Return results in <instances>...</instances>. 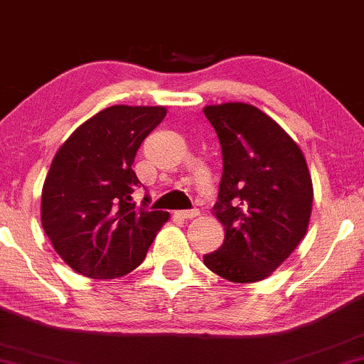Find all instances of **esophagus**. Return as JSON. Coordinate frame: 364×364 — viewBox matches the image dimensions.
Segmentation results:
<instances>
[{
	"mask_svg": "<svg viewBox=\"0 0 364 364\" xmlns=\"http://www.w3.org/2000/svg\"><path fill=\"white\" fill-rule=\"evenodd\" d=\"M198 214H200V212L196 210V208H193V210H179V212H176V215L179 217V219H195V217Z\"/></svg>",
	"mask_w": 364,
	"mask_h": 364,
	"instance_id": "34e87169",
	"label": "esophagus"
}]
</instances>
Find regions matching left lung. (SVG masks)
<instances>
[{
	"instance_id": "1",
	"label": "left lung",
	"mask_w": 364,
	"mask_h": 364,
	"mask_svg": "<svg viewBox=\"0 0 364 364\" xmlns=\"http://www.w3.org/2000/svg\"><path fill=\"white\" fill-rule=\"evenodd\" d=\"M223 149V179L212 214L224 243L203 257L229 282L272 275L306 236L313 183L306 159L281 124L246 102L203 107Z\"/></svg>"
}]
</instances>
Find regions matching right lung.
<instances>
[{
  "label": "right lung",
  "instance_id": "right-lung-1",
  "mask_svg": "<svg viewBox=\"0 0 364 364\" xmlns=\"http://www.w3.org/2000/svg\"><path fill=\"white\" fill-rule=\"evenodd\" d=\"M166 112L164 106L106 107L75 129L54 156L41 196V223L75 272L123 277L144 262L168 223V212L132 202L140 186L132 169L136 150Z\"/></svg>",
  "mask_w": 364,
  "mask_h": 364
}]
</instances>
